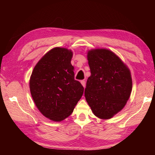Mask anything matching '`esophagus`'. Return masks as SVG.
I'll list each match as a JSON object with an SVG mask.
<instances>
[{
  "mask_svg": "<svg viewBox=\"0 0 155 155\" xmlns=\"http://www.w3.org/2000/svg\"><path fill=\"white\" fill-rule=\"evenodd\" d=\"M81 83L82 84V85L83 86V87H85V81H81Z\"/></svg>",
  "mask_w": 155,
  "mask_h": 155,
  "instance_id": "34e87169",
  "label": "esophagus"
}]
</instances>
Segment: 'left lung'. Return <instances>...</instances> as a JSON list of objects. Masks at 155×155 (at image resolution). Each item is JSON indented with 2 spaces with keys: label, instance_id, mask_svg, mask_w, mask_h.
I'll return each instance as SVG.
<instances>
[{
  "label": "left lung",
  "instance_id": "1",
  "mask_svg": "<svg viewBox=\"0 0 155 155\" xmlns=\"http://www.w3.org/2000/svg\"><path fill=\"white\" fill-rule=\"evenodd\" d=\"M91 76L85 96L94 114L109 119L124 108L129 98L133 84L130 70L114 52L108 49L87 52Z\"/></svg>",
  "mask_w": 155,
  "mask_h": 155
}]
</instances>
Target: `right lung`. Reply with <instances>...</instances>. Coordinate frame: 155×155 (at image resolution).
Segmentation results:
<instances>
[{
    "instance_id": "add662e5",
    "label": "right lung",
    "mask_w": 155,
    "mask_h": 155,
    "mask_svg": "<svg viewBox=\"0 0 155 155\" xmlns=\"http://www.w3.org/2000/svg\"><path fill=\"white\" fill-rule=\"evenodd\" d=\"M71 50L56 47L41 57L31 74L29 87L36 107L54 122L71 115L84 88L74 79Z\"/></svg>"
}]
</instances>
